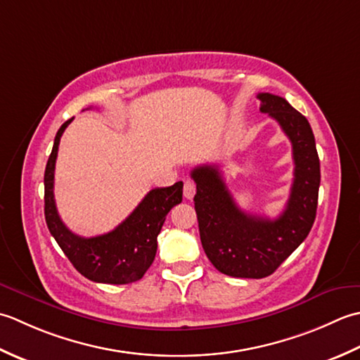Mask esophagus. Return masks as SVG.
<instances>
[{"instance_id": "obj_1", "label": "esophagus", "mask_w": 360, "mask_h": 360, "mask_svg": "<svg viewBox=\"0 0 360 360\" xmlns=\"http://www.w3.org/2000/svg\"><path fill=\"white\" fill-rule=\"evenodd\" d=\"M183 194L188 200H191L195 194V183L193 180H186L185 181V186H183Z\"/></svg>"}]
</instances>
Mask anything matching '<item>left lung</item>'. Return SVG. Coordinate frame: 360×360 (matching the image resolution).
Returning <instances> with one entry per match:
<instances>
[{"label":"left lung","instance_id":"1","mask_svg":"<svg viewBox=\"0 0 360 360\" xmlns=\"http://www.w3.org/2000/svg\"><path fill=\"white\" fill-rule=\"evenodd\" d=\"M258 99L261 112L280 124L292 143L295 169L281 214L269 219L242 211L216 165L197 166L191 172L203 250L219 272L234 278L272 275L306 239L317 212L320 160L309 122L281 96L259 93Z\"/></svg>","mask_w":360,"mask_h":360}]
</instances>
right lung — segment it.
Listing matches in <instances>:
<instances>
[{"label":"right lung","instance_id":"obj_1","mask_svg":"<svg viewBox=\"0 0 360 360\" xmlns=\"http://www.w3.org/2000/svg\"><path fill=\"white\" fill-rule=\"evenodd\" d=\"M71 121L72 118L58 129L45 169V219L48 229L75 269L88 280L105 284H129L141 280L155 259L157 236L167 212L181 202L183 181L149 191L126 221L110 233L94 238L77 236L62 222L54 200L58 143Z\"/></svg>","mask_w":360,"mask_h":360}]
</instances>
